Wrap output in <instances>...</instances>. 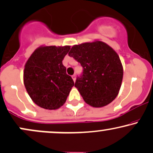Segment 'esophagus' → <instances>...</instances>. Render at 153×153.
Here are the masks:
<instances>
[{
  "instance_id": "34e87169",
  "label": "esophagus",
  "mask_w": 153,
  "mask_h": 153,
  "mask_svg": "<svg viewBox=\"0 0 153 153\" xmlns=\"http://www.w3.org/2000/svg\"><path fill=\"white\" fill-rule=\"evenodd\" d=\"M72 78H73V80H74V82L75 81V79H76V76H75V75H73V76H72Z\"/></svg>"
}]
</instances>
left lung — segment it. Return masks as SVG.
Masks as SVG:
<instances>
[{
	"mask_svg": "<svg viewBox=\"0 0 153 153\" xmlns=\"http://www.w3.org/2000/svg\"><path fill=\"white\" fill-rule=\"evenodd\" d=\"M82 67L75 86L82 99L94 107L106 106L119 94L123 68L117 52L103 42L74 45L69 52Z\"/></svg>",
	"mask_w": 153,
	"mask_h": 153,
	"instance_id": "left-lung-1",
	"label": "left lung"
}]
</instances>
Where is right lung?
Segmentation results:
<instances>
[{
	"label": "right lung",
	"instance_id": "1",
	"mask_svg": "<svg viewBox=\"0 0 153 153\" xmlns=\"http://www.w3.org/2000/svg\"><path fill=\"white\" fill-rule=\"evenodd\" d=\"M71 47H42L25 65L24 82L31 99L45 109H57L66 101L74 81L66 73L62 59Z\"/></svg>",
	"mask_w": 153,
	"mask_h": 153
}]
</instances>
